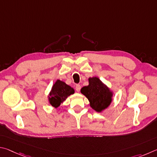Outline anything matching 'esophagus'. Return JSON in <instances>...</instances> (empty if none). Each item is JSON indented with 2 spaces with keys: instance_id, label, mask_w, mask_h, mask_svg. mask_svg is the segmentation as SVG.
Returning <instances> with one entry per match:
<instances>
[{
  "instance_id": "esophagus-1",
  "label": "esophagus",
  "mask_w": 157,
  "mask_h": 157,
  "mask_svg": "<svg viewBox=\"0 0 157 157\" xmlns=\"http://www.w3.org/2000/svg\"><path fill=\"white\" fill-rule=\"evenodd\" d=\"M81 85H76V90L77 92H79L80 91V90H81Z\"/></svg>"
}]
</instances>
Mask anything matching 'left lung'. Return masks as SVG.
I'll list each match as a JSON object with an SVG mask.
<instances>
[{
    "label": "left lung",
    "instance_id": "obj_1",
    "mask_svg": "<svg viewBox=\"0 0 157 157\" xmlns=\"http://www.w3.org/2000/svg\"><path fill=\"white\" fill-rule=\"evenodd\" d=\"M89 85L81 88V92L88 99L90 105L97 112H102L110 105L114 93L97 76L90 77Z\"/></svg>",
    "mask_w": 157,
    "mask_h": 157
}]
</instances>
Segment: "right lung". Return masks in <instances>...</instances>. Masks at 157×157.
<instances>
[{"label": "right lung", "instance_id": "add662e5", "mask_svg": "<svg viewBox=\"0 0 157 157\" xmlns=\"http://www.w3.org/2000/svg\"><path fill=\"white\" fill-rule=\"evenodd\" d=\"M74 92L73 87L58 79L53 84L48 94L49 103L54 108H59L69 96L74 94Z\"/></svg>", "mask_w": 157, "mask_h": 157}]
</instances>
